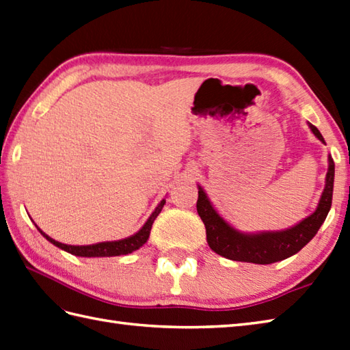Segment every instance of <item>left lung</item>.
Instances as JSON below:
<instances>
[{"label":"left lung","mask_w":350,"mask_h":350,"mask_svg":"<svg viewBox=\"0 0 350 350\" xmlns=\"http://www.w3.org/2000/svg\"><path fill=\"white\" fill-rule=\"evenodd\" d=\"M307 125L321 143L327 144L318 128L310 122H307ZM332 189H334V161L328 155V172L318 207L310 216L291 228L280 231H240L219 215L201 185H198L197 212L206 225L208 246L217 255L228 258L231 261L273 264L298 254L314 237L331 208Z\"/></svg>","instance_id":"obj_1"}]
</instances>
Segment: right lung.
<instances>
[{"instance_id": "obj_1", "label": "right lung", "mask_w": 350, "mask_h": 350, "mask_svg": "<svg viewBox=\"0 0 350 350\" xmlns=\"http://www.w3.org/2000/svg\"><path fill=\"white\" fill-rule=\"evenodd\" d=\"M165 204V200H162L159 204L157 206V208L153 210V213L149 216L148 221L142 226L140 230H138L135 234L129 235L126 239H122V240H116V241H103V243H96V245H88V246H71V245H64V243H59L53 240L52 237H49L46 232H43L42 230L38 228L40 234L43 235V237L51 241L52 245H55L56 247H59L65 252H68V254L75 255V256H83V258H104V256H119V255H128V254H133L134 250L140 249L146 241H148L149 235H150V230H152V224L155 221L157 216L161 213L162 207Z\"/></svg>"}]
</instances>
